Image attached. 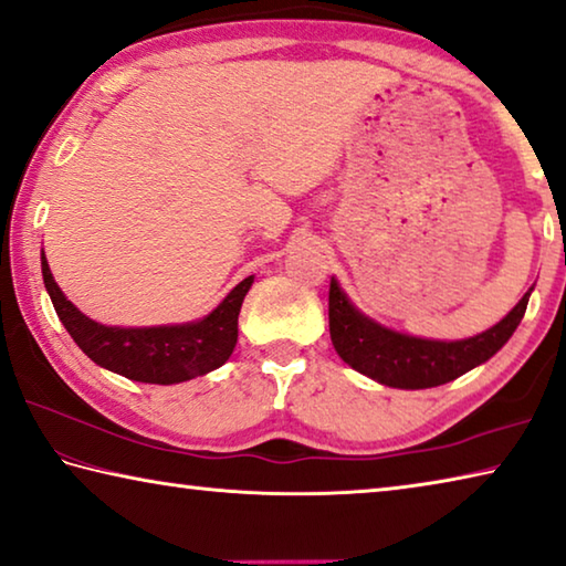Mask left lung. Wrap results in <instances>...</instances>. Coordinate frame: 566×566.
<instances>
[{
	"label": "left lung",
	"instance_id": "1",
	"mask_svg": "<svg viewBox=\"0 0 566 566\" xmlns=\"http://www.w3.org/2000/svg\"><path fill=\"white\" fill-rule=\"evenodd\" d=\"M532 291L484 333L464 340H431L398 333L364 316L331 277L328 328L336 354L350 368L391 388H433L492 358L524 318Z\"/></svg>",
	"mask_w": 566,
	"mask_h": 566
}]
</instances>
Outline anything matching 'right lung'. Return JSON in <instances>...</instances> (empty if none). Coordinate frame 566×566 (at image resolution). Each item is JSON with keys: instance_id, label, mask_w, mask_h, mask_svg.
<instances>
[{"instance_id": "obj_1", "label": "right lung", "mask_w": 566, "mask_h": 566, "mask_svg": "<svg viewBox=\"0 0 566 566\" xmlns=\"http://www.w3.org/2000/svg\"><path fill=\"white\" fill-rule=\"evenodd\" d=\"M42 277L54 311L85 356L97 366L140 384H182L220 368L238 344V313L253 275L240 281L216 311L206 318L178 326L119 328L102 326L67 301L54 283L48 258L42 250Z\"/></svg>"}]
</instances>
